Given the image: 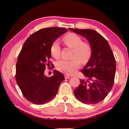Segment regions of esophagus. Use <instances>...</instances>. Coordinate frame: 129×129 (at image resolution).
<instances>
[{
  "label": "esophagus",
  "mask_w": 129,
  "mask_h": 129,
  "mask_svg": "<svg viewBox=\"0 0 129 129\" xmlns=\"http://www.w3.org/2000/svg\"><path fill=\"white\" fill-rule=\"evenodd\" d=\"M64 77H65V79H69L70 77H70V76H69V75H68L67 74L64 75Z\"/></svg>",
  "instance_id": "1"
}]
</instances>
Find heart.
<instances>
[{
  "label": "heart",
  "instance_id": "b5f03b06",
  "mask_svg": "<svg viewBox=\"0 0 129 129\" xmlns=\"http://www.w3.org/2000/svg\"><path fill=\"white\" fill-rule=\"evenodd\" d=\"M62 41L65 45L73 49L71 60H60L56 63V68L64 73L72 74L76 71L82 64H86L91 57L92 48L91 44L86 42H83L80 36L74 33H69L63 37ZM51 55L57 58L60 55V44L57 41L53 42L50 47Z\"/></svg>",
  "mask_w": 129,
  "mask_h": 129
}]
</instances>
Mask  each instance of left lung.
<instances>
[{
    "mask_svg": "<svg viewBox=\"0 0 129 129\" xmlns=\"http://www.w3.org/2000/svg\"><path fill=\"white\" fill-rule=\"evenodd\" d=\"M88 41L92 48L91 57L81 70L87 79H81L74 91L82 103L95 104L103 100L113 87L116 73V60L108 42L92 29L69 28Z\"/></svg>",
    "mask_w": 129,
    "mask_h": 129,
    "instance_id": "left-lung-1",
    "label": "left lung"
}]
</instances>
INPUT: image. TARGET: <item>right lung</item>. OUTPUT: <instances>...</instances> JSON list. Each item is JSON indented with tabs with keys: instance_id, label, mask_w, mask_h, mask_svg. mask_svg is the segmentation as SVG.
Listing matches in <instances>:
<instances>
[{
	"instance_id": "obj_1",
	"label": "right lung",
	"mask_w": 129,
	"mask_h": 129,
	"mask_svg": "<svg viewBox=\"0 0 129 129\" xmlns=\"http://www.w3.org/2000/svg\"><path fill=\"white\" fill-rule=\"evenodd\" d=\"M67 31L64 28H44L32 34L22 46L16 63V80L23 95L32 103L43 104L53 99L65 79L57 71L51 77L44 76V71L52 65L51 44Z\"/></svg>"
}]
</instances>
